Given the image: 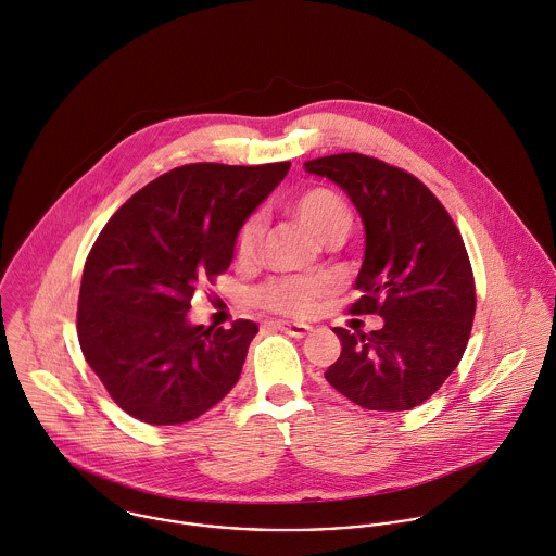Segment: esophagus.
<instances>
[{"mask_svg":"<svg viewBox=\"0 0 556 556\" xmlns=\"http://www.w3.org/2000/svg\"><path fill=\"white\" fill-rule=\"evenodd\" d=\"M269 326H274V328H278V330H282V332H287V336H291V338H304L306 332L311 330V326L308 324H300V321H269Z\"/></svg>","mask_w":556,"mask_h":556,"instance_id":"obj_1","label":"esophagus"}]
</instances>
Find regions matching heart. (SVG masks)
I'll return each instance as SVG.
<instances>
[{
  "label": "heart",
  "mask_w": 556,
  "mask_h": 556,
  "mask_svg": "<svg viewBox=\"0 0 556 556\" xmlns=\"http://www.w3.org/2000/svg\"><path fill=\"white\" fill-rule=\"evenodd\" d=\"M300 224L308 228L321 243L328 239H346L353 226V214L346 201L328 188H308L291 203ZM263 224L250 216L237 237V258L250 261L256 252ZM326 295V285L317 278H276L254 291V302L282 315H306Z\"/></svg>",
  "instance_id": "1"
}]
</instances>
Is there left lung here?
<instances>
[{"mask_svg":"<svg viewBox=\"0 0 556 556\" xmlns=\"http://www.w3.org/2000/svg\"><path fill=\"white\" fill-rule=\"evenodd\" d=\"M304 168L357 207L366 248L351 313L383 317L370 332L332 328L342 355L324 377L366 409H412L456 370L471 336L476 285L463 237L425 184L381 160L340 153Z\"/></svg>","mask_w":556,"mask_h":556,"instance_id":"obj_1","label":"left lung"}]
</instances>
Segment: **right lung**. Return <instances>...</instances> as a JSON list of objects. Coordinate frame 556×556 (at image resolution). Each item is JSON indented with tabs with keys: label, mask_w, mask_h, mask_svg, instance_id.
I'll return each instance as SVG.
<instances>
[{
	"label": "right lung",
	"mask_w": 556,
	"mask_h": 556,
	"mask_svg": "<svg viewBox=\"0 0 556 556\" xmlns=\"http://www.w3.org/2000/svg\"><path fill=\"white\" fill-rule=\"evenodd\" d=\"M289 162L188 164L136 192L102 228L80 280V351L127 414L149 425L194 420L239 381L258 326L186 317L203 278L228 271L250 214Z\"/></svg>",
	"instance_id": "1"
}]
</instances>
